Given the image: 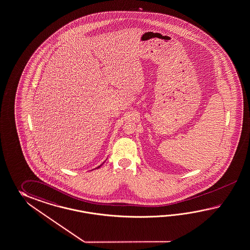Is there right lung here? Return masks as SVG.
Returning <instances> with one entry per match:
<instances>
[{
    "mask_svg": "<svg viewBox=\"0 0 250 250\" xmlns=\"http://www.w3.org/2000/svg\"><path fill=\"white\" fill-rule=\"evenodd\" d=\"M102 165H103V164H102ZM102 165H99V166H98V167H97V168H96V169H98V168H100V167H101V166H102Z\"/></svg>",
    "mask_w": 250,
    "mask_h": 250,
    "instance_id": "add662e5",
    "label": "right lung"
}]
</instances>
